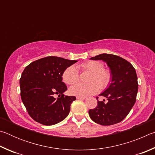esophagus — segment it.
I'll list each match as a JSON object with an SVG mask.
<instances>
[{
  "label": "esophagus",
  "mask_w": 155,
  "mask_h": 155,
  "mask_svg": "<svg viewBox=\"0 0 155 155\" xmlns=\"http://www.w3.org/2000/svg\"><path fill=\"white\" fill-rule=\"evenodd\" d=\"M77 98L78 100H85L87 98V97L85 96H77Z\"/></svg>",
  "instance_id": "34e87169"
}]
</instances>
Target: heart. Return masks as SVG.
Masks as SVG:
<instances>
[{"instance_id": "b5f03b06", "label": "heart", "mask_w": 155, "mask_h": 155, "mask_svg": "<svg viewBox=\"0 0 155 155\" xmlns=\"http://www.w3.org/2000/svg\"><path fill=\"white\" fill-rule=\"evenodd\" d=\"M83 70L91 72L89 84L77 83L70 88V93L74 96H87L98 92L101 87H105L108 85L111 78V74L108 70L103 69L104 65L101 62L97 61H89L81 65ZM63 81L68 85H72L78 82L79 79L77 68L74 65H70L64 70L62 74ZM98 82V85L95 81Z\"/></svg>"}]
</instances>
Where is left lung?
<instances>
[{
  "label": "left lung",
  "mask_w": 155,
  "mask_h": 155,
  "mask_svg": "<svg viewBox=\"0 0 155 155\" xmlns=\"http://www.w3.org/2000/svg\"><path fill=\"white\" fill-rule=\"evenodd\" d=\"M91 60H102L109 68L111 83L100 96L107 103L98 101L95 109L89 115L97 124L109 126L122 121L135 104L138 91L137 77L134 67L127 60L111 54H101Z\"/></svg>",
  "instance_id": "8db88e82"
}]
</instances>
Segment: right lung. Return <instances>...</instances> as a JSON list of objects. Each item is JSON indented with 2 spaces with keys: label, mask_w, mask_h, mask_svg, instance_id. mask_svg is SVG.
I'll return each mask as SVG.
<instances>
[{
  "label": "right lung",
  "mask_w": 155,
  "mask_h": 155,
  "mask_svg": "<svg viewBox=\"0 0 155 155\" xmlns=\"http://www.w3.org/2000/svg\"><path fill=\"white\" fill-rule=\"evenodd\" d=\"M78 61L47 57L25 68L20 79V96L30 116L40 124L51 126L61 122L69 114L74 96H64L62 82L64 70ZM58 94L59 98L54 96Z\"/></svg>",
  "instance_id": "add662e5"
}]
</instances>
